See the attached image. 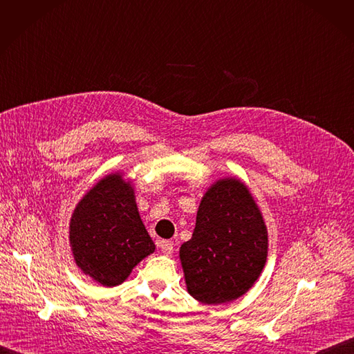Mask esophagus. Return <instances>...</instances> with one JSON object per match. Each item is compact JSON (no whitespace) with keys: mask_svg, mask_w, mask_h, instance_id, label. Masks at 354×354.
<instances>
[{"mask_svg":"<svg viewBox=\"0 0 354 354\" xmlns=\"http://www.w3.org/2000/svg\"><path fill=\"white\" fill-rule=\"evenodd\" d=\"M159 246H160V250H162L163 254H172L174 253L175 245H174L172 241H162Z\"/></svg>","mask_w":354,"mask_h":354,"instance_id":"esophagus-1","label":"esophagus"}]
</instances>
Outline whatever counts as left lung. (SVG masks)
Segmentation results:
<instances>
[{
	"label": "left lung",
	"mask_w": 354,
	"mask_h": 354,
	"mask_svg": "<svg viewBox=\"0 0 354 354\" xmlns=\"http://www.w3.org/2000/svg\"><path fill=\"white\" fill-rule=\"evenodd\" d=\"M179 257L187 292L205 304L232 301L253 286L266 263L268 229L241 179H219L206 191Z\"/></svg>",
	"instance_id": "1"
}]
</instances>
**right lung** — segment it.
Listing matches in <instances>:
<instances>
[{"label": "right lung", "mask_w": 354, "mask_h": 354, "mask_svg": "<svg viewBox=\"0 0 354 354\" xmlns=\"http://www.w3.org/2000/svg\"><path fill=\"white\" fill-rule=\"evenodd\" d=\"M69 243L77 266L106 288L121 285L155 252L132 183L121 172L102 178L78 202L69 222Z\"/></svg>", "instance_id": "add662e5"}]
</instances>
